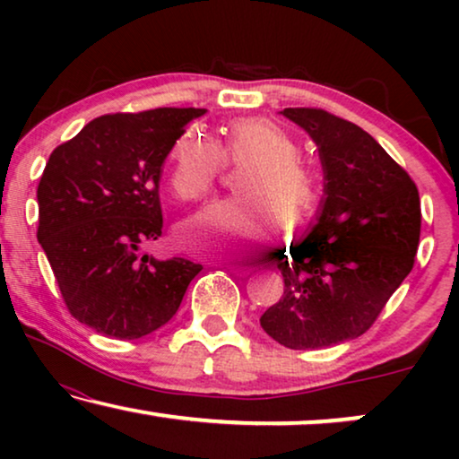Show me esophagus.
Listing matches in <instances>:
<instances>
[{
    "instance_id": "esophagus-1",
    "label": "esophagus",
    "mask_w": 459,
    "mask_h": 459,
    "mask_svg": "<svg viewBox=\"0 0 459 459\" xmlns=\"http://www.w3.org/2000/svg\"><path fill=\"white\" fill-rule=\"evenodd\" d=\"M228 269L236 275H248L250 272H253V267L250 265H238V263H234V265H228Z\"/></svg>"
}]
</instances>
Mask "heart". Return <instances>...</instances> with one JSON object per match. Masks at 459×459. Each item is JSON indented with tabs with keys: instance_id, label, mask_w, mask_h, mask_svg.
Instances as JSON below:
<instances>
[{
	"instance_id": "b5f03b06",
	"label": "heart",
	"mask_w": 459,
	"mask_h": 459,
	"mask_svg": "<svg viewBox=\"0 0 459 459\" xmlns=\"http://www.w3.org/2000/svg\"><path fill=\"white\" fill-rule=\"evenodd\" d=\"M230 162H248L238 175L242 198L217 200L187 219L181 238L204 253H244L261 247L272 228L270 211L286 228L305 221L319 200V184L297 162L299 146L265 118H240L225 129L221 146L196 129L186 131L169 154V181L181 200H198Z\"/></svg>"
}]
</instances>
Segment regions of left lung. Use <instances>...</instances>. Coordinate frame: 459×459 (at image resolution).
<instances>
[{
    "mask_svg": "<svg viewBox=\"0 0 459 459\" xmlns=\"http://www.w3.org/2000/svg\"><path fill=\"white\" fill-rule=\"evenodd\" d=\"M281 115L317 146L324 198L305 234L269 256L284 294L261 328L288 349H325L361 336L411 272L420 196L405 169L355 123L319 108Z\"/></svg>",
    "mask_w": 459,
    "mask_h": 459,
    "instance_id": "1",
    "label": "left lung"
}]
</instances>
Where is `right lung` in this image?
<instances>
[{"instance_id":"right-lung-1","label":"right lung","mask_w":459,"mask_h":459,"mask_svg":"<svg viewBox=\"0 0 459 459\" xmlns=\"http://www.w3.org/2000/svg\"><path fill=\"white\" fill-rule=\"evenodd\" d=\"M204 112L104 115L49 154L37 187V240L71 316L100 334L135 341L159 330L203 269L142 248L162 234V165L186 125Z\"/></svg>"}]
</instances>
